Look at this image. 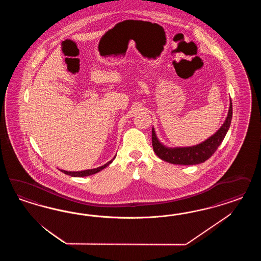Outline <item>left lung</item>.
<instances>
[{"instance_id":"1","label":"left lung","mask_w":261,"mask_h":261,"mask_svg":"<svg viewBox=\"0 0 261 261\" xmlns=\"http://www.w3.org/2000/svg\"><path fill=\"white\" fill-rule=\"evenodd\" d=\"M231 118L232 105L230 100L228 116L223 125L219 128V130L212 137H210L207 140H205V142L190 147H166L163 143L160 142L154 128H152V145L154 152L156 153L159 158L173 165L193 166L204 163L207 159L213 156V154L218 148V146L221 144L229 130Z\"/></svg>"}]
</instances>
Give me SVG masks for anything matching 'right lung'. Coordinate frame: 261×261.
Returning <instances> with one entry per match:
<instances>
[{"label":"right lung","instance_id":"right-lung-1","mask_svg":"<svg viewBox=\"0 0 261 261\" xmlns=\"http://www.w3.org/2000/svg\"><path fill=\"white\" fill-rule=\"evenodd\" d=\"M116 156L117 155H115V157L112 159L111 161H109L107 164H105L104 166H99V167H96V168H93V169H87V170H82V171H66V170H61V171L63 173L67 174V175H70L71 177H86V176H90V175L97 173L100 170L104 169L105 167H107L115 160Z\"/></svg>","mask_w":261,"mask_h":261}]
</instances>
